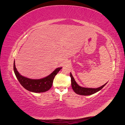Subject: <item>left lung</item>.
Listing matches in <instances>:
<instances>
[{"mask_svg":"<svg viewBox=\"0 0 125 125\" xmlns=\"http://www.w3.org/2000/svg\"><path fill=\"white\" fill-rule=\"evenodd\" d=\"M70 77H71V86L72 88H73L74 92L79 95H92L93 94H94L96 93L97 92L99 91L103 87L107 84V83H106L105 84L102 85L99 88H83L80 86H79L77 82H75L74 79L71 73L70 74Z\"/></svg>","mask_w":125,"mask_h":125,"instance_id":"1","label":"left lung"}]
</instances>
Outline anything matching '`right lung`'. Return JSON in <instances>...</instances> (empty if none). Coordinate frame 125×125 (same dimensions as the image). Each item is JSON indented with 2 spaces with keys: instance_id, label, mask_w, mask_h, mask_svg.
<instances>
[{
  "instance_id": "right-lung-1",
  "label": "right lung",
  "mask_w": 125,
  "mask_h": 125,
  "mask_svg": "<svg viewBox=\"0 0 125 125\" xmlns=\"http://www.w3.org/2000/svg\"><path fill=\"white\" fill-rule=\"evenodd\" d=\"M62 67L57 68L52 73L46 77L40 79H31L21 75L17 71L13 63V70L15 75L22 86L30 92L41 93L49 90L52 86L55 75L58 73Z\"/></svg>"
}]
</instances>
